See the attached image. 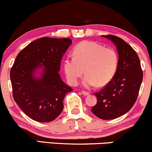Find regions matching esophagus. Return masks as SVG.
I'll return each instance as SVG.
<instances>
[{"mask_svg": "<svg viewBox=\"0 0 152 152\" xmlns=\"http://www.w3.org/2000/svg\"><path fill=\"white\" fill-rule=\"evenodd\" d=\"M82 94L85 95V96H87V95L89 94V93L87 92V91H82Z\"/></svg>", "mask_w": 152, "mask_h": 152, "instance_id": "obj_1", "label": "esophagus"}]
</instances>
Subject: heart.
<instances>
[{"label":"heart","instance_id":"obj_1","mask_svg":"<svg viewBox=\"0 0 152 152\" xmlns=\"http://www.w3.org/2000/svg\"><path fill=\"white\" fill-rule=\"evenodd\" d=\"M72 55V58H67L64 62L65 75L72 85H76L85 72L83 84L86 87L95 85L103 87L113 80L118 70L117 51L99 43L88 41L80 43L73 49Z\"/></svg>","mask_w":152,"mask_h":152}]
</instances>
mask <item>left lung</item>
Instances as JSON below:
<instances>
[{
  "label": "left lung",
  "mask_w": 152,
  "mask_h": 152,
  "mask_svg": "<svg viewBox=\"0 0 152 152\" xmlns=\"http://www.w3.org/2000/svg\"><path fill=\"white\" fill-rule=\"evenodd\" d=\"M114 43L119 56L118 70L113 80L98 92L97 103L91 112L103 120L121 117L132 108L137 99L143 72L136 51L123 39L114 35H102Z\"/></svg>",
  "instance_id": "obj_1"
}]
</instances>
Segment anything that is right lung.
Returning <instances> with one entry per match:
<instances>
[{
    "mask_svg": "<svg viewBox=\"0 0 152 152\" xmlns=\"http://www.w3.org/2000/svg\"><path fill=\"white\" fill-rule=\"evenodd\" d=\"M72 43L68 38L42 37L28 44L17 56L10 70L12 96L19 107L34 121H53L63 109V99L72 88L62 81L61 62ZM41 67L43 73L33 72Z\"/></svg>",
    "mask_w": 152,
    "mask_h": 152,
    "instance_id": "add662e5",
    "label": "right lung"
}]
</instances>
